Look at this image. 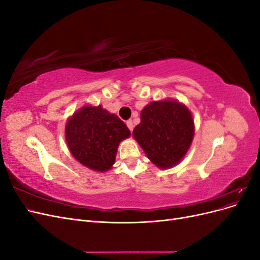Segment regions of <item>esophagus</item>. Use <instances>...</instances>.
Instances as JSON below:
<instances>
[{"instance_id":"obj_1","label":"esophagus","mask_w":260,"mask_h":260,"mask_svg":"<svg viewBox=\"0 0 260 260\" xmlns=\"http://www.w3.org/2000/svg\"><path fill=\"white\" fill-rule=\"evenodd\" d=\"M127 125H128V128H129L130 131H132V130H133V127H135V124H133V121H132V120H128V121H127Z\"/></svg>"}]
</instances>
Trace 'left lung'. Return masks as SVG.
I'll return each mask as SVG.
<instances>
[{"label": "left lung", "instance_id": "left-lung-1", "mask_svg": "<svg viewBox=\"0 0 260 260\" xmlns=\"http://www.w3.org/2000/svg\"><path fill=\"white\" fill-rule=\"evenodd\" d=\"M194 136L188 109L175 101L152 102L141 112V122L133 137L157 167L177 165L186 154Z\"/></svg>", "mask_w": 260, "mask_h": 260}]
</instances>
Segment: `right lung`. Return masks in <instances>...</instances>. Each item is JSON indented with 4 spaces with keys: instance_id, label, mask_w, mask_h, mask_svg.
I'll use <instances>...</instances> for the list:
<instances>
[{
    "instance_id": "right-lung-1",
    "label": "right lung",
    "mask_w": 260,
    "mask_h": 260,
    "mask_svg": "<svg viewBox=\"0 0 260 260\" xmlns=\"http://www.w3.org/2000/svg\"><path fill=\"white\" fill-rule=\"evenodd\" d=\"M66 140L75 158L96 171L111 169L120 141L130 136L125 123L101 106H84L66 124Z\"/></svg>"
}]
</instances>
